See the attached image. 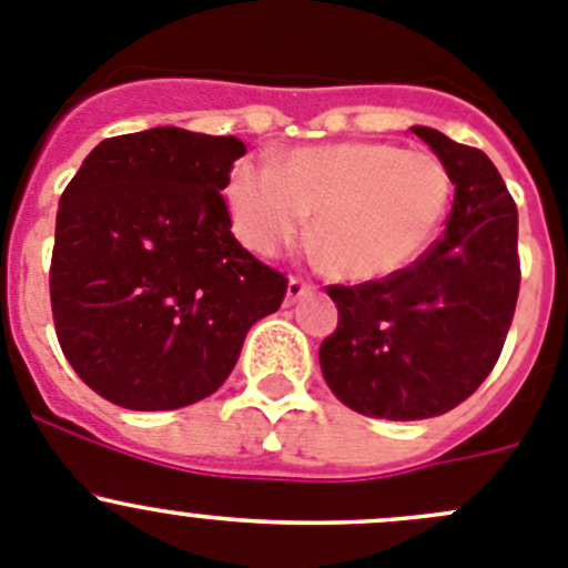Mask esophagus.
<instances>
[{
  "instance_id": "obj_1",
  "label": "esophagus",
  "mask_w": 568,
  "mask_h": 568,
  "mask_svg": "<svg viewBox=\"0 0 568 568\" xmlns=\"http://www.w3.org/2000/svg\"><path fill=\"white\" fill-rule=\"evenodd\" d=\"M315 290V284L306 278H301V275H290V284H287V301L293 304V301L304 298L306 293H312Z\"/></svg>"
}]
</instances>
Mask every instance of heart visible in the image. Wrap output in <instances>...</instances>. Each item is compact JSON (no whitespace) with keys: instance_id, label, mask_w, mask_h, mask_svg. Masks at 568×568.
Wrapping results in <instances>:
<instances>
[{"instance_id":"heart-1","label":"heart","mask_w":568,"mask_h":568,"mask_svg":"<svg viewBox=\"0 0 568 568\" xmlns=\"http://www.w3.org/2000/svg\"><path fill=\"white\" fill-rule=\"evenodd\" d=\"M234 234L275 256L306 231L339 278L371 281L407 267L440 231L452 175L435 153L387 142L301 148L278 166L242 159L225 178Z\"/></svg>"}]
</instances>
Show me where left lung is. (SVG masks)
<instances>
[{"mask_svg": "<svg viewBox=\"0 0 568 568\" xmlns=\"http://www.w3.org/2000/svg\"><path fill=\"white\" fill-rule=\"evenodd\" d=\"M413 133L455 183L446 231L409 267L328 287L339 321L321 343V371L371 418L420 420L466 402L499 359L521 284L518 212L494 161L432 128Z\"/></svg>", "mask_w": 568, "mask_h": 568, "instance_id": "8db88e82", "label": "left lung"}]
</instances>
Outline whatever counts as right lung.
<instances>
[{"label": "right lung", "instance_id": "add662e5", "mask_svg": "<svg viewBox=\"0 0 568 568\" xmlns=\"http://www.w3.org/2000/svg\"><path fill=\"white\" fill-rule=\"evenodd\" d=\"M245 144L183 128L111 136L61 194L50 264L58 343L74 374L125 409L212 396L287 275L231 234L225 189Z\"/></svg>", "mask_w": 568, "mask_h": 568}]
</instances>
